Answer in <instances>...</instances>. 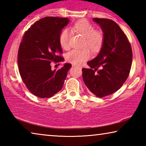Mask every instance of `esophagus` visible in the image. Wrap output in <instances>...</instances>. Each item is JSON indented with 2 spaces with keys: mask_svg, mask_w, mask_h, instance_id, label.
Listing matches in <instances>:
<instances>
[{
  "mask_svg": "<svg viewBox=\"0 0 146 146\" xmlns=\"http://www.w3.org/2000/svg\"><path fill=\"white\" fill-rule=\"evenodd\" d=\"M73 67H77V66H75V65H73ZM79 68H81V67H79Z\"/></svg>",
  "mask_w": 146,
  "mask_h": 146,
  "instance_id": "34e87169",
  "label": "esophagus"
}]
</instances>
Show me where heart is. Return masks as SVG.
Wrapping results in <instances>:
<instances>
[{"label":"heart","instance_id":"obj_1","mask_svg":"<svg viewBox=\"0 0 146 146\" xmlns=\"http://www.w3.org/2000/svg\"><path fill=\"white\" fill-rule=\"evenodd\" d=\"M73 28L86 38V45L91 50L97 51L102 48L104 36L101 31L95 30L94 26L86 20H80L74 24ZM72 32L70 29H63L59 35V43L62 48L65 49L70 48V42ZM91 52L88 48L74 49L66 55L68 62L74 65H80L84 62L90 58Z\"/></svg>","mask_w":146,"mask_h":146}]
</instances>
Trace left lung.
Masks as SVG:
<instances>
[{
    "label": "left lung",
    "mask_w": 146,
    "mask_h": 146,
    "mask_svg": "<svg viewBox=\"0 0 146 146\" xmlns=\"http://www.w3.org/2000/svg\"><path fill=\"white\" fill-rule=\"evenodd\" d=\"M93 20L102 28L104 40L99 54L88 62L90 68L82 69V78L89 90L102 98L116 92L127 80L132 49L126 35L115 22L108 19ZM98 67L101 69L98 71Z\"/></svg>",
    "instance_id": "obj_1"
}]
</instances>
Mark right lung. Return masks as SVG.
Returning <instances> with one entry per match:
<instances>
[{"instance_id": "add662e5", "label": "right lung", "mask_w": 146, "mask_h": 146, "mask_svg": "<svg viewBox=\"0 0 146 146\" xmlns=\"http://www.w3.org/2000/svg\"><path fill=\"white\" fill-rule=\"evenodd\" d=\"M68 18L46 17L36 21L24 33L18 51L20 75L30 92L39 98L53 97L62 88L71 64L51 70V63L64 61L59 35Z\"/></svg>"}]
</instances>
